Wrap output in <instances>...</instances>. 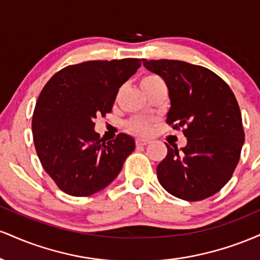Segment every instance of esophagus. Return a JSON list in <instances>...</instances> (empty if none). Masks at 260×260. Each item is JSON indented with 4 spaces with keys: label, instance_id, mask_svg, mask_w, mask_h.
<instances>
[{
    "label": "esophagus",
    "instance_id": "obj_1",
    "mask_svg": "<svg viewBox=\"0 0 260 260\" xmlns=\"http://www.w3.org/2000/svg\"><path fill=\"white\" fill-rule=\"evenodd\" d=\"M136 144L138 145V147H144V145L150 144V140L144 139V138H137L136 139Z\"/></svg>",
    "mask_w": 260,
    "mask_h": 260
}]
</instances>
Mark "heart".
I'll list each match as a JSON object with an SVG mask.
<instances>
[{"mask_svg": "<svg viewBox=\"0 0 260 260\" xmlns=\"http://www.w3.org/2000/svg\"><path fill=\"white\" fill-rule=\"evenodd\" d=\"M159 79H160L159 77L153 76V74H149V76L143 77L142 80H140V85L149 84V83L155 82V80H159ZM127 126H128V129L132 131V132L144 136V134L150 133L151 121L145 117H136V118H132V120L128 122Z\"/></svg>", "mask_w": 260, "mask_h": 260, "instance_id": "obj_1", "label": "heart"}]
</instances>
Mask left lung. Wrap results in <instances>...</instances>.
Wrapping results in <instances>:
<instances>
[{
    "label": "left lung",
    "mask_w": 260,
    "mask_h": 260,
    "mask_svg": "<svg viewBox=\"0 0 260 260\" xmlns=\"http://www.w3.org/2000/svg\"><path fill=\"white\" fill-rule=\"evenodd\" d=\"M148 71L165 80L171 107L169 124L184 128L187 145L168 147L156 168L170 194L197 202L219 192L232 177L244 143L242 116L234 92L202 66L177 59L143 58Z\"/></svg>",
    "instance_id": "1"
}]
</instances>
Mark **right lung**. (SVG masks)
Instances as JSON below:
<instances>
[{"label":"right lung","mask_w":260,"mask_h":260,"mask_svg":"<svg viewBox=\"0 0 260 260\" xmlns=\"http://www.w3.org/2000/svg\"><path fill=\"white\" fill-rule=\"evenodd\" d=\"M140 59L88 61L57 72L41 90L32 115L37 154L64 193L86 197L117 177L136 148L131 136L104 142L94 118L111 112L118 89L140 67Z\"/></svg>","instance_id":"obj_1"}]
</instances>
